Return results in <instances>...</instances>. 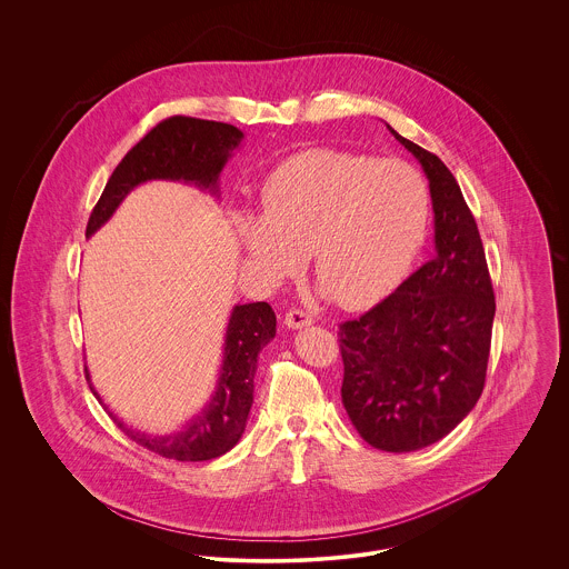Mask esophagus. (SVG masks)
Masks as SVG:
<instances>
[{
    "mask_svg": "<svg viewBox=\"0 0 569 569\" xmlns=\"http://www.w3.org/2000/svg\"><path fill=\"white\" fill-rule=\"evenodd\" d=\"M313 322H316L313 316H309V313L302 311V309H290V311L286 313V326H288V328H305V326H311Z\"/></svg>",
    "mask_w": 569,
    "mask_h": 569,
    "instance_id": "esophagus-1",
    "label": "esophagus"
}]
</instances>
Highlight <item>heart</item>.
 <instances>
[{
  "label": "heart",
  "mask_w": 569,
  "mask_h": 569,
  "mask_svg": "<svg viewBox=\"0 0 569 569\" xmlns=\"http://www.w3.org/2000/svg\"><path fill=\"white\" fill-rule=\"evenodd\" d=\"M429 188L401 160L311 149L272 172L260 217H239L247 256L272 281L302 269L343 309H365L409 271L427 237Z\"/></svg>",
  "instance_id": "heart-1"
}]
</instances>
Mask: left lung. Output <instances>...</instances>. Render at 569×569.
<instances>
[{
    "label": "left lung",
    "mask_w": 569,
    "mask_h": 569,
    "mask_svg": "<svg viewBox=\"0 0 569 569\" xmlns=\"http://www.w3.org/2000/svg\"><path fill=\"white\" fill-rule=\"evenodd\" d=\"M388 130L429 179L435 256L365 316L339 326L341 399L367 443L413 452L450 433L478 403L495 292L455 174L435 153Z\"/></svg>",
    "instance_id": "left-lung-1"
}]
</instances>
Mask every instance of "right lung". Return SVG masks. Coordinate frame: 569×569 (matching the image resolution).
<instances>
[{
    "label": "right lung",
    "mask_w": 569,
    "mask_h": 569,
    "mask_svg": "<svg viewBox=\"0 0 569 569\" xmlns=\"http://www.w3.org/2000/svg\"><path fill=\"white\" fill-rule=\"evenodd\" d=\"M243 140V132L230 123L207 121L174 114L160 121L149 134L140 138L126 158L112 170L87 221V237L109 221L123 198L136 186L153 179L193 183L202 190L217 191V177L230 153ZM277 318L269 302H247L232 309L223 360L219 369L216 395L188 427L170 435H147L128 429L117 416L114 425L138 446L172 460H211L237 446L253 403V376L258 353L274 337ZM84 378L93 390L89 371ZM102 401V399H100Z\"/></svg>",
    "instance_id": "1"
}]
</instances>
